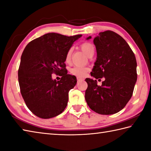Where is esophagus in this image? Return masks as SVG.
Listing matches in <instances>:
<instances>
[{
    "mask_svg": "<svg viewBox=\"0 0 151 151\" xmlns=\"http://www.w3.org/2000/svg\"><path fill=\"white\" fill-rule=\"evenodd\" d=\"M84 81L83 78H77V81L80 82V81Z\"/></svg>",
    "mask_w": 151,
    "mask_h": 151,
    "instance_id": "esophagus-1",
    "label": "esophagus"
}]
</instances>
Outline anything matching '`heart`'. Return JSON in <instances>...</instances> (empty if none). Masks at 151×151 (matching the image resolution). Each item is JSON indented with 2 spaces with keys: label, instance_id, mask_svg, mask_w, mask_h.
<instances>
[{
  "label": "heart",
  "instance_id": "1",
  "mask_svg": "<svg viewBox=\"0 0 151 151\" xmlns=\"http://www.w3.org/2000/svg\"><path fill=\"white\" fill-rule=\"evenodd\" d=\"M80 48H81V49L82 50V51L87 56H88V57H90L91 55L93 54L94 50H95L93 44L88 42H85L82 43L81 44V46H80ZM72 52H73L72 48H70L67 52V54L65 55V60L66 63H69L70 61V60H71ZM89 70H90V69L87 67L76 66V67H74L70 70V73H71L73 75L77 76L78 78H83L87 75V73L89 72Z\"/></svg>",
  "mask_w": 151,
  "mask_h": 151
}]
</instances>
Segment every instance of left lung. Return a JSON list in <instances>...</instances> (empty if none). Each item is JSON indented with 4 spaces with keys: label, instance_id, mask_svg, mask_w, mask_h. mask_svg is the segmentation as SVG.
<instances>
[{
    "label": "left lung",
    "instance_id": "obj_1",
    "mask_svg": "<svg viewBox=\"0 0 151 151\" xmlns=\"http://www.w3.org/2000/svg\"><path fill=\"white\" fill-rule=\"evenodd\" d=\"M93 43L97 60L91 76L96 79L104 77L105 81L98 86L96 80L86 78V101L97 113L115 114L125 107L132 96L137 78L136 59L126 41L112 31L99 32Z\"/></svg>",
    "mask_w": 151,
    "mask_h": 151
}]
</instances>
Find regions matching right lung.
<instances>
[{"instance_id":"1","label":"right lung","mask_w":151,"mask_h":151,"mask_svg":"<svg viewBox=\"0 0 151 151\" xmlns=\"http://www.w3.org/2000/svg\"><path fill=\"white\" fill-rule=\"evenodd\" d=\"M81 37L50 32L31 41L23 50L18 70L20 91L27 107L37 116L50 119L66 108L69 91L77 81L67 74L65 58ZM53 73L62 76L60 81L52 79Z\"/></svg>"}]
</instances>
